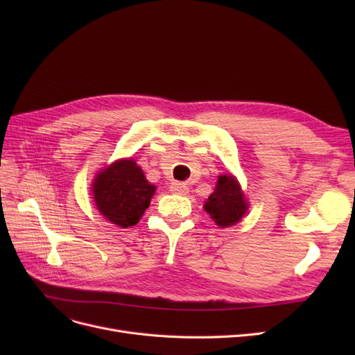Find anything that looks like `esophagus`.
<instances>
[{
	"label": "esophagus",
	"mask_w": 355,
	"mask_h": 355,
	"mask_svg": "<svg viewBox=\"0 0 355 355\" xmlns=\"http://www.w3.org/2000/svg\"><path fill=\"white\" fill-rule=\"evenodd\" d=\"M170 189L174 194H180V196H184V194L189 193V187L182 182H173Z\"/></svg>",
	"instance_id": "esophagus-1"
}]
</instances>
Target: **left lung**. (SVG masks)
<instances>
[{"instance_id":"left-lung-1","label":"left lung","mask_w":355,"mask_h":355,"mask_svg":"<svg viewBox=\"0 0 355 355\" xmlns=\"http://www.w3.org/2000/svg\"><path fill=\"white\" fill-rule=\"evenodd\" d=\"M210 217L221 227L233 226L245 216L248 202L233 175H220L214 193L204 206Z\"/></svg>"}]
</instances>
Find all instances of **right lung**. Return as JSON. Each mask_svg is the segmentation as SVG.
Here are the masks:
<instances>
[{
  "instance_id": "obj_1",
  "label": "right lung",
  "mask_w": 355,
  "mask_h": 355,
  "mask_svg": "<svg viewBox=\"0 0 355 355\" xmlns=\"http://www.w3.org/2000/svg\"><path fill=\"white\" fill-rule=\"evenodd\" d=\"M155 185L149 184L134 159H121L102 171L93 182L98 210L123 229L135 226L149 207Z\"/></svg>"
}]
</instances>
